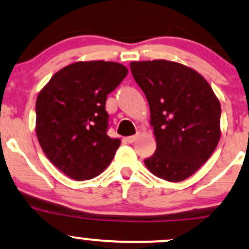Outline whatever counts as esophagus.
<instances>
[{"label": "esophagus", "mask_w": 249, "mask_h": 249, "mask_svg": "<svg viewBox=\"0 0 249 249\" xmlns=\"http://www.w3.org/2000/svg\"><path fill=\"white\" fill-rule=\"evenodd\" d=\"M139 137V134H134V136H130V137H126V142H128V144H132V142H134L137 141V138Z\"/></svg>", "instance_id": "34e87169"}]
</instances>
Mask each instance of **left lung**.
Listing matches in <instances>:
<instances>
[{
    "instance_id": "1",
    "label": "left lung",
    "mask_w": 249,
    "mask_h": 249,
    "mask_svg": "<svg viewBox=\"0 0 249 249\" xmlns=\"http://www.w3.org/2000/svg\"><path fill=\"white\" fill-rule=\"evenodd\" d=\"M134 81L150 105L157 148L144 160L167 181L187 179L208 160L220 139L221 107L196 71L164 59L131 62Z\"/></svg>"
}]
</instances>
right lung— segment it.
Listing matches in <instances>:
<instances>
[{
    "instance_id": "add662e5",
    "label": "right lung",
    "mask_w": 249,
    "mask_h": 249,
    "mask_svg": "<svg viewBox=\"0 0 249 249\" xmlns=\"http://www.w3.org/2000/svg\"><path fill=\"white\" fill-rule=\"evenodd\" d=\"M127 75L115 62H77L63 68L36 101V133L43 152L69 178H95L110 165L119 139L107 136L108 93Z\"/></svg>"
}]
</instances>
